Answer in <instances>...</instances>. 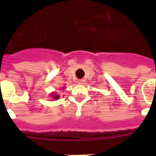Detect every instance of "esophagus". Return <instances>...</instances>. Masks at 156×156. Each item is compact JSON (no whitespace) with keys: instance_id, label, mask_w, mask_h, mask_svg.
Here are the masks:
<instances>
[{"instance_id":"obj_1","label":"esophagus","mask_w":156,"mask_h":156,"mask_svg":"<svg viewBox=\"0 0 156 156\" xmlns=\"http://www.w3.org/2000/svg\"><path fill=\"white\" fill-rule=\"evenodd\" d=\"M83 82H84V81H83V79H79V80H78V82H77V83H78V84H83Z\"/></svg>"}]
</instances>
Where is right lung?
<instances>
[{
  "label": "right lung",
  "instance_id": "add662e5",
  "mask_svg": "<svg viewBox=\"0 0 156 156\" xmlns=\"http://www.w3.org/2000/svg\"><path fill=\"white\" fill-rule=\"evenodd\" d=\"M51 96H52V98H53L54 100H58L59 99V95H57V94H56V92H53L51 94Z\"/></svg>",
  "mask_w": 156,
  "mask_h": 156
}]
</instances>
